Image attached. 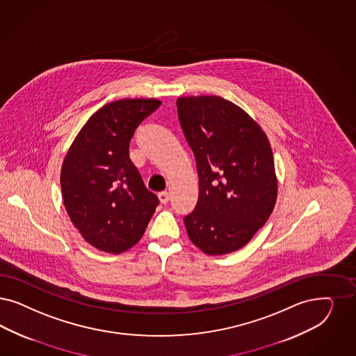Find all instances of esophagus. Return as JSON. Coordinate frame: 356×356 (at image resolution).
<instances>
[{
    "instance_id": "34e87169",
    "label": "esophagus",
    "mask_w": 356,
    "mask_h": 356,
    "mask_svg": "<svg viewBox=\"0 0 356 356\" xmlns=\"http://www.w3.org/2000/svg\"><path fill=\"white\" fill-rule=\"evenodd\" d=\"M158 197H159L161 204H167V202L170 201V193H168V192H160Z\"/></svg>"
}]
</instances>
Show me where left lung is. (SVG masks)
Masks as SVG:
<instances>
[{
  "instance_id": "8db88e82",
  "label": "left lung",
  "mask_w": 356,
  "mask_h": 356,
  "mask_svg": "<svg viewBox=\"0 0 356 356\" xmlns=\"http://www.w3.org/2000/svg\"><path fill=\"white\" fill-rule=\"evenodd\" d=\"M196 158L198 200L184 218L189 239L208 255L247 245L270 218L277 180L267 135L243 109L218 96L176 101Z\"/></svg>"
}]
</instances>
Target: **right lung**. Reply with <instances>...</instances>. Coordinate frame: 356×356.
Here are the masks:
<instances>
[{"instance_id":"1","label":"right lung","mask_w":356,"mask_h":356,"mask_svg":"<svg viewBox=\"0 0 356 356\" xmlns=\"http://www.w3.org/2000/svg\"><path fill=\"white\" fill-rule=\"evenodd\" d=\"M161 105L124 98L104 105L83 126L63 161V201L88 243L121 254L143 236L159 198L129 155L135 129Z\"/></svg>"}]
</instances>
